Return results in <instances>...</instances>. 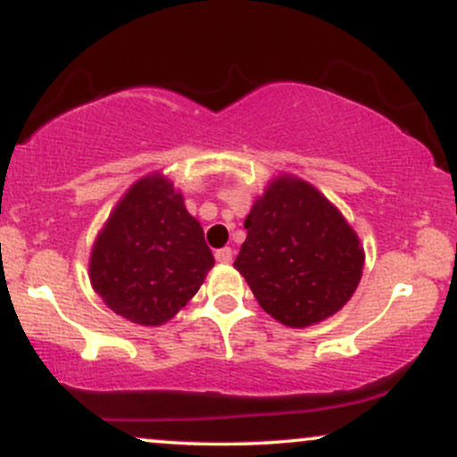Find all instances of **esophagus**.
Masks as SVG:
<instances>
[{"label":"esophagus","mask_w":457,"mask_h":457,"mask_svg":"<svg viewBox=\"0 0 457 457\" xmlns=\"http://www.w3.org/2000/svg\"><path fill=\"white\" fill-rule=\"evenodd\" d=\"M214 258H217V262H221V264H229V262H232V258H234V253H232V249H229V246H223V249H219L217 253H214Z\"/></svg>","instance_id":"obj_1"}]
</instances>
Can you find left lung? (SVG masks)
Instances as JSON below:
<instances>
[{"mask_svg": "<svg viewBox=\"0 0 457 457\" xmlns=\"http://www.w3.org/2000/svg\"><path fill=\"white\" fill-rule=\"evenodd\" d=\"M234 269L277 322L305 328L335 316L363 277L359 234L330 199L295 174L270 178L245 219Z\"/></svg>", "mask_w": 457, "mask_h": 457, "instance_id": "8db88e82", "label": "left lung"}]
</instances>
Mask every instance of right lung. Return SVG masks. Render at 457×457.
Wrapping results in <instances>:
<instances>
[{
  "label": "right lung",
  "mask_w": 457,
  "mask_h": 457,
  "mask_svg": "<svg viewBox=\"0 0 457 457\" xmlns=\"http://www.w3.org/2000/svg\"><path fill=\"white\" fill-rule=\"evenodd\" d=\"M90 283L118 316L161 327L197 295L214 266L202 223L162 171L127 188L94 238Z\"/></svg>",
  "instance_id": "obj_1"
}]
</instances>
